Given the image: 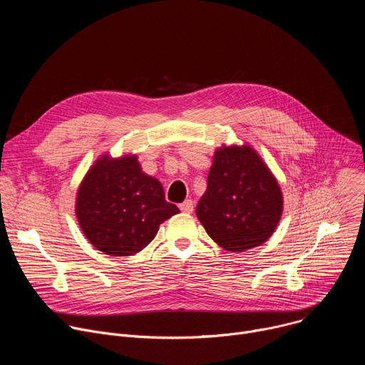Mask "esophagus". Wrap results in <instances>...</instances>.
I'll return each mask as SVG.
<instances>
[{
	"mask_svg": "<svg viewBox=\"0 0 365 365\" xmlns=\"http://www.w3.org/2000/svg\"><path fill=\"white\" fill-rule=\"evenodd\" d=\"M193 206H195V203H193L192 199H186L183 203L179 205L180 211L185 212V214H192L193 212Z\"/></svg>",
	"mask_w": 365,
	"mask_h": 365,
	"instance_id": "1",
	"label": "esophagus"
}]
</instances>
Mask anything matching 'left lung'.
<instances>
[{
  "label": "left lung",
  "mask_w": 365,
  "mask_h": 365,
  "mask_svg": "<svg viewBox=\"0 0 365 365\" xmlns=\"http://www.w3.org/2000/svg\"><path fill=\"white\" fill-rule=\"evenodd\" d=\"M283 214L274 175L248 144L222 145L214 154L196 217L220 247L241 252L266 242Z\"/></svg>",
  "instance_id": "1"
}]
</instances>
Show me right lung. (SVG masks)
<instances>
[{"mask_svg": "<svg viewBox=\"0 0 365 365\" xmlns=\"http://www.w3.org/2000/svg\"><path fill=\"white\" fill-rule=\"evenodd\" d=\"M166 202L162 183L145 175L135 154H108L89 168L76 193L75 214L86 240L114 257L147 247L166 220L179 214Z\"/></svg>", "mask_w": 365, "mask_h": 365, "instance_id": "1", "label": "right lung"}]
</instances>
